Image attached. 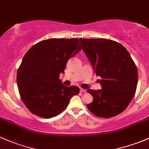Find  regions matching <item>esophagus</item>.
Wrapping results in <instances>:
<instances>
[{
	"mask_svg": "<svg viewBox=\"0 0 149 149\" xmlns=\"http://www.w3.org/2000/svg\"><path fill=\"white\" fill-rule=\"evenodd\" d=\"M86 92V89H82V88H80V92L83 93V92Z\"/></svg>",
	"mask_w": 149,
	"mask_h": 149,
	"instance_id": "esophagus-1",
	"label": "esophagus"
}]
</instances>
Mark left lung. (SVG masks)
I'll use <instances>...</instances> for the list:
<instances>
[{
	"label": "left lung",
	"instance_id": "obj_1",
	"mask_svg": "<svg viewBox=\"0 0 149 149\" xmlns=\"http://www.w3.org/2000/svg\"><path fill=\"white\" fill-rule=\"evenodd\" d=\"M102 89H88L93 102L87 107L94 115L111 118L121 113L132 100L138 82V71L122 45L110 40L79 39Z\"/></svg>",
	"mask_w": 149,
	"mask_h": 149
}]
</instances>
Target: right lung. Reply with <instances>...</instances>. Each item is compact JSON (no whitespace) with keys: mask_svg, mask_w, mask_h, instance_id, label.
<instances>
[{"mask_svg":"<svg viewBox=\"0 0 149 149\" xmlns=\"http://www.w3.org/2000/svg\"><path fill=\"white\" fill-rule=\"evenodd\" d=\"M81 49L79 40L52 39L34 45L23 57L17 72L20 97L32 113L49 119L61 113L73 96L77 86L65 87L59 79L67 62Z\"/></svg>","mask_w":149,"mask_h":149,"instance_id":"right-lung-1","label":"right lung"}]
</instances>
